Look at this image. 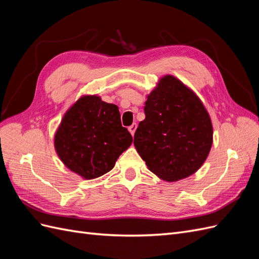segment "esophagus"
Wrapping results in <instances>:
<instances>
[{
	"label": "esophagus",
	"instance_id": "obj_1",
	"mask_svg": "<svg viewBox=\"0 0 259 259\" xmlns=\"http://www.w3.org/2000/svg\"><path fill=\"white\" fill-rule=\"evenodd\" d=\"M136 128H137V124L136 123H133L131 126H128V131H130V133L132 134V136H134L135 132H136Z\"/></svg>",
	"mask_w": 259,
	"mask_h": 259
}]
</instances>
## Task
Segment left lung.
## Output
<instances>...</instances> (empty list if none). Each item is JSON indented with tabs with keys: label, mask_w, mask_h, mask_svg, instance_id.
<instances>
[{
	"label": "left lung",
	"mask_w": 259,
	"mask_h": 259,
	"mask_svg": "<svg viewBox=\"0 0 259 259\" xmlns=\"http://www.w3.org/2000/svg\"><path fill=\"white\" fill-rule=\"evenodd\" d=\"M134 145L148 168L167 182L197 171L210 150L213 127L194 93L166 75L148 96Z\"/></svg>",
	"instance_id": "8db88e82"
}]
</instances>
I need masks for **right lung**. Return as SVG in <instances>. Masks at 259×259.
I'll return each instance as SVG.
<instances>
[{
  "instance_id": "1",
  "label": "right lung",
  "mask_w": 259,
  "mask_h": 259,
  "mask_svg": "<svg viewBox=\"0 0 259 259\" xmlns=\"http://www.w3.org/2000/svg\"><path fill=\"white\" fill-rule=\"evenodd\" d=\"M133 137L121 124L119 108L97 96H84L69 109L55 135L60 160L86 179L114 167Z\"/></svg>"
}]
</instances>
